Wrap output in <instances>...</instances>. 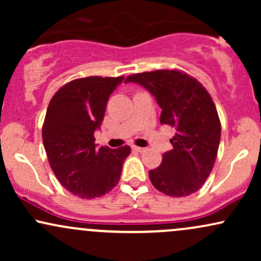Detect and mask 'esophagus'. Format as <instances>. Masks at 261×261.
I'll return each instance as SVG.
<instances>
[{
    "instance_id": "obj_1",
    "label": "esophagus",
    "mask_w": 261,
    "mask_h": 261,
    "mask_svg": "<svg viewBox=\"0 0 261 261\" xmlns=\"http://www.w3.org/2000/svg\"><path fill=\"white\" fill-rule=\"evenodd\" d=\"M133 149H134V151H136V152H143V151H145V148L139 147V146H134Z\"/></svg>"
}]
</instances>
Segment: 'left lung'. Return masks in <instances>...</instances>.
Returning a JSON list of instances; mask_svg holds the SVG:
<instances>
[{
  "mask_svg": "<svg viewBox=\"0 0 261 261\" xmlns=\"http://www.w3.org/2000/svg\"><path fill=\"white\" fill-rule=\"evenodd\" d=\"M125 82L145 87L162 109L161 124L175 127L173 149L148 175L153 187L173 197L196 193L214 168L221 122L211 95L199 81L178 70H157L128 76Z\"/></svg>",
  "mask_w": 261,
  "mask_h": 261,
  "instance_id": "8db88e82",
  "label": "left lung"
}]
</instances>
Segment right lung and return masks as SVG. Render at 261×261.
<instances>
[{
	"instance_id": "obj_1",
	"label": "right lung",
	"mask_w": 261,
	"mask_h": 261,
	"mask_svg": "<svg viewBox=\"0 0 261 261\" xmlns=\"http://www.w3.org/2000/svg\"><path fill=\"white\" fill-rule=\"evenodd\" d=\"M124 77L73 80L54 94L43 125V142L54 174L73 195L94 199L119 182L130 146L97 148L94 133L108 99Z\"/></svg>"
}]
</instances>
